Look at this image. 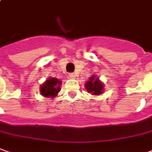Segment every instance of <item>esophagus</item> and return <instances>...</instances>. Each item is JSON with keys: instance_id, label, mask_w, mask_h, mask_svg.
Instances as JSON below:
<instances>
[{"instance_id": "1", "label": "esophagus", "mask_w": 152, "mask_h": 152, "mask_svg": "<svg viewBox=\"0 0 152 152\" xmlns=\"http://www.w3.org/2000/svg\"><path fill=\"white\" fill-rule=\"evenodd\" d=\"M69 78H70V79H76L75 74H74V73H71V74L69 75Z\"/></svg>"}]
</instances>
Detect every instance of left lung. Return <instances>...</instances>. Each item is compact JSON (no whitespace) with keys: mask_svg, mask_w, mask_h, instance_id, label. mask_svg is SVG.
<instances>
[{"mask_svg":"<svg viewBox=\"0 0 152 152\" xmlns=\"http://www.w3.org/2000/svg\"><path fill=\"white\" fill-rule=\"evenodd\" d=\"M104 83L96 75H91L85 84L86 90L94 96H100L104 91Z\"/></svg>","mask_w":152,"mask_h":152,"instance_id":"left-lung-1","label":"left lung"}]
</instances>
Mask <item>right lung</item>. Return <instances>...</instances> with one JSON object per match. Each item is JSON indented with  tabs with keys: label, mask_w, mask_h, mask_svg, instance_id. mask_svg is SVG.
Returning a JSON list of instances; mask_svg holds the SVG:
<instances>
[{
	"label": "right lung",
	"mask_w": 152,
	"mask_h": 152,
	"mask_svg": "<svg viewBox=\"0 0 152 152\" xmlns=\"http://www.w3.org/2000/svg\"><path fill=\"white\" fill-rule=\"evenodd\" d=\"M61 81L55 77H49L41 85L40 92L44 97L55 98L61 91Z\"/></svg>",
	"instance_id": "obj_1"
}]
</instances>
